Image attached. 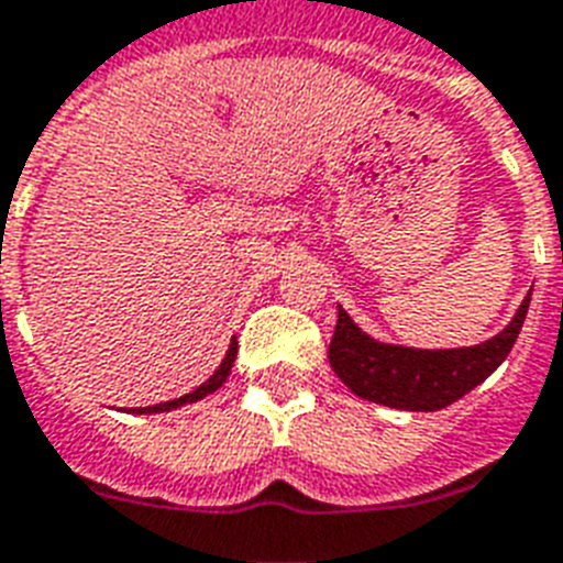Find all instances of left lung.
<instances>
[{"mask_svg": "<svg viewBox=\"0 0 563 563\" xmlns=\"http://www.w3.org/2000/svg\"><path fill=\"white\" fill-rule=\"evenodd\" d=\"M529 302L532 290L500 334L462 349H409L380 343L336 305V328L328 345V360L336 377L366 401L407 412H435L460 401L462 395L483 384L509 357Z\"/></svg>", "mask_w": 563, "mask_h": 563, "instance_id": "1", "label": "left lung"}]
</instances>
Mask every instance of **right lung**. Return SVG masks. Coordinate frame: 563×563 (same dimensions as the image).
I'll return each instance as SVG.
<instances>
[{
    "mask_svg": "<svg viewBox=\"0 0 563 563\" xmlns=\"http://www.w3.org/2000/svg\"><path fill=\"white\" fill-rule=\"evenodd\" d=\"M235 354H238V340H235V336H232V343H229L227 357L220 360V366L214 368V375H209V380L197 386L195 393L183 395V398H174V401L154 404V407H130L128 412H136V416H154V412H170V409L186 407V404H195V401H200V398H206V395L218 393L220 386L227 384V377L232 375V366H235Z\"/></svg>",
    "mask_w": 563,
    "mask_h": 563,
    "instance_id": "right-lung-1",
    "label": "right lung"
}]
</instances>
